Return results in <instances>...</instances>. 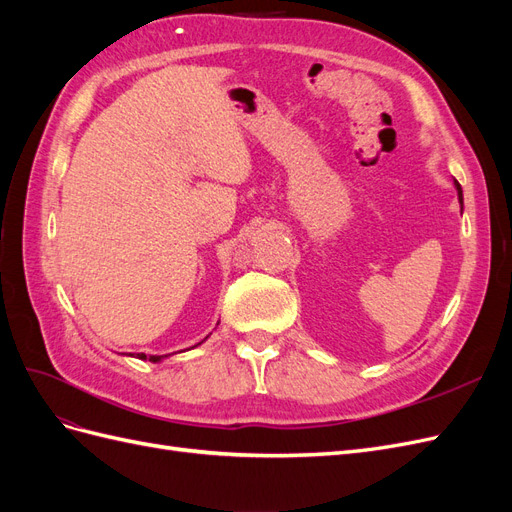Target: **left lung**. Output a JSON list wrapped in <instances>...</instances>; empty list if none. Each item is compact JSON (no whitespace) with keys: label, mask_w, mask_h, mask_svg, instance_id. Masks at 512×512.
<instances>
[{"label":"left lung","mask_w":512,"mask_h":512,"mask_svg":"<svg viewBox=\"0 0 512 512\" xmlns=\"http://www.w3.org/2000/svg\"><path fill=\"white\" fill-rule=\"evenodd\" d=\"M455 185H457V194H459V203L463 205V194H461V185L455 181Z\"/></svg>","instance_id":"1"}]
</instances>
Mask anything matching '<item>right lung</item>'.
<instances>
[{
    "mask_svg": "<svg viewBox=\"0 0 512 512\" xmlns=\"http://www.w3.org/2000/svg\"><path fill=\"white\" fill-rule=\"evenodd\" d=\"M164 356H168V354H164ZM164 356H153V354H151V356H149V361H151V363H158V361H162V359H164ZM136 359H143V361H145V359H147V356H145V354L141 352V354H138V356H136Z\"/></svg>",
    "mask_w": 512,
    "mask_h": 512,
    "instance_id": "add662e5",
    "label": "right lung"
}]
</instances>
